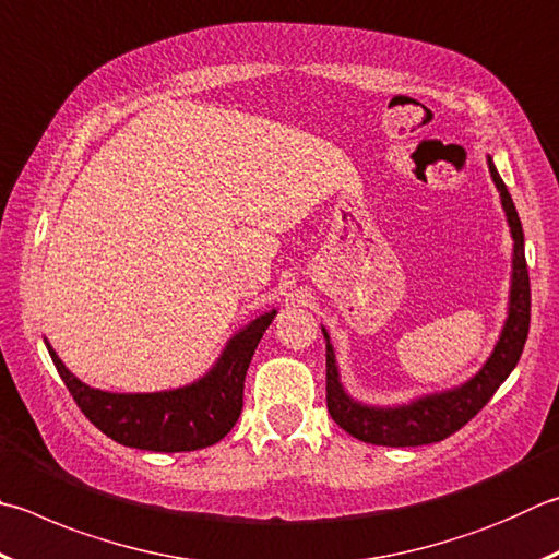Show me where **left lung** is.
<instances>
[{
	"instance_id": "left-lung-1",
	"label": "left lung",
	"mask_w": 559,
	"mask_h": 559,
	"mask_svg": "<svg viewBox=\"0 0 559 559\" xmlns=\"http://www.w3.org/2000/svg\"><path fill=\"white\" fill-rule=\"evenodd\" d=\"M486 166H489L493 186L501 195V207L513 239L509 310H506L503 328L493 344V352L481 364V369L460 385L418 395V399L408 403L371 405L352 399L347 389H344L330 332L322 328L324 342H328V411L332 420L342 430H347L352 438L383 444V448H418V444L450 438L452 432L469 423L491 401L496 389L509 379V373L521 359L527 328H531V278H527L525 266V239L511 192L501 180L499 170H496L491 156H486Z\"/></svg>"
}]
</instances>
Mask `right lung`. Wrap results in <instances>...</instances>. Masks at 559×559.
<instances>
[{
	"instance_id": "right-lung-1",
	"label": "right lung",
	"mask_w": 559,
	"mask_h": 559,
	"mask_svg": "<svg viewBox=\"0 0 559 559\" xmlns=\"http://www.w3.org/2000/svg\"><path fill=\"white\" fill-rule=\"evenodd\" d=\"M273 318L276 308L257 314L231 334L217 361L200 379L154 393L93 389L60 361L46 337L44 342L80 411L107 438L148 452H192L219 442L235 428L245 405L247 369Z\"/></svg>"
}]
</instances>
